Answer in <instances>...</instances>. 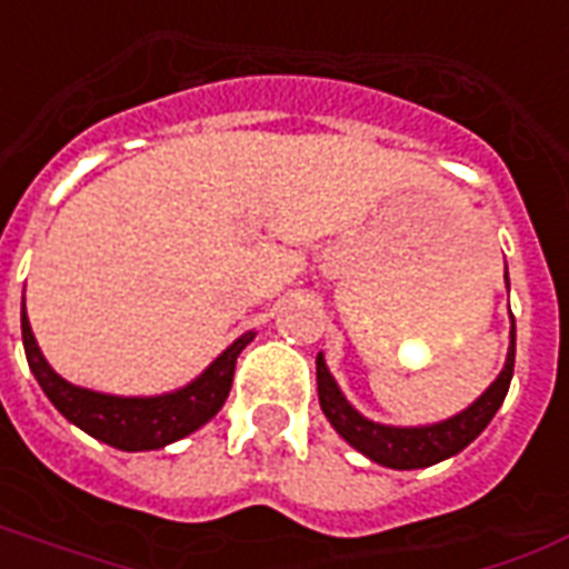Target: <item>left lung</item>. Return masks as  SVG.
Wrapping results in <instances>:
<instances>
[{
    "instance_id": "1",
    "label": "left lung",
    "mask_w": 569,
    "mask_h": 569,
    "mask_svg": "<svg viewBox=\"0 0 569 569\" xmlns=\"http://www.w3.org/2000/svg\"><path fill=\"white\" fill-rule=\"evenodd\" d=\"M508 279V272H505ZM513 356H517V326L510 323V347L505 368L496 377L490 389L475 400L472 407L457 412L453 418L436 421L425 427H391L377 425L371 418H365L359 409L350 407L345 391L338 389V382L326 368L323 353L317 356V395H320V409L329 418V425L353 445L356 451H362L368 460L389 469H425V466L442 463L453 453H460L469 442H475L481 430L492 421L505 403V395L510 389L513 377Z\"/></svg>"
}]
</instances>
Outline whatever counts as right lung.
I'll use <instances>...</instances> for the list:
<instances>
[{
    "instance_id": "obj_1",
    "label": "right lung",
    "mask_w": 569,
    "mask_h": 569,
    "mask_svg": "<svg viewBox=\"0 0 569 569\" xmlns=\"http://www.w3.org/2000/svg\"><path fill=\"white\" fill-rule=\"evenodd\" d=\"M23 347L34 380L43 395L52 400V407L68 418L70 425L86 430L100 442L112 445L118 451H157L166 445L178 442L183 436L196 433L198 427L207 425L210 418L222 409L231 380H234L237 356L243 353L246 345L252 341L254 332H246L228 347L222 356H216L207 365V371L187 382L183 389L157 395V398H118L103 391L82 389L64 377L52 371L50 362L43 359L41 347L34 341L32 326L26 317L23 302Z\"/></svg>"
}]
</instances>
